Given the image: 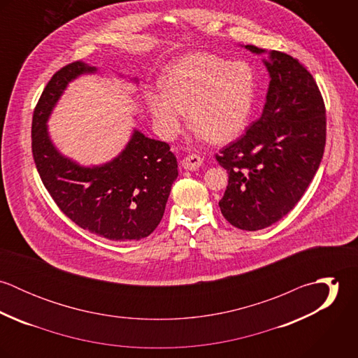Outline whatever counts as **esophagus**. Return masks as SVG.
<instances>
[{"label":"esophagus","instance_id":"1","mask_svg":"<svg viewBox=\"0 0 358 358\" xmlns=\"http://www.w3.org/2000/svg\"><path fill=\"white\" fill-rule=\"evenodd\" d=\"M201 164H203V158L197 154H190L180 161L182 168L187 169V171H196L201 166Z\"/></svg>","mask_w":358,"mask_h":358}]
</instances>
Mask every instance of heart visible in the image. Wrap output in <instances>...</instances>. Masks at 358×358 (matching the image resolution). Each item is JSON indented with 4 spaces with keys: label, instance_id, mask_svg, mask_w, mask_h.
Segmentation results:
<instances>
[{
    "label": "heart",
    "instance_id": "b5f03b06",
    "mask_svg": "<svg viewBox=\"0 0 358 358\" xmlns=\"http://www.w3.org/2000/svg\"><path fill=\"white\" fill-rule=\"evenodd\" d=\"M159 87L161 92L148 91L145 101L157 135L168 142L180 134L185 113L197 138L231 142L245 129L255 102L250 66L204 52L172 63Z\"/></svg>",
    "mask_w": 358,
    "mask_h": 358
}]
</instances>
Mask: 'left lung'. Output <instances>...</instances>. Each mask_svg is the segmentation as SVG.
Instances as JSON below:
<instances>
[{
    "instance_id": "8db88e82",
    "label": "left lung",
    "mask_w": 358,
    "mask_h": 358,
    "mask_svg": "<svg viewBox=\"0 0 358 358\" xmlns=\"http://www.w3.org/2000/svg\"><path fill=\"white\" fill-rule=\"evenodd\" d=\"M262 55L270 83L262 115L247 134L216 154L229 172L219 206L224 219L256 231L284 217L305 194L322 159L325 106L306 67L284 52Z\"/></svg>"
}]
</instances>
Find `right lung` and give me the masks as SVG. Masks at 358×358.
<instances>
[{
  "label": "right lung",
  "instance_id": "add662e5",
  "mask_svg": "<svg viewBox=\"0 0 358 358\" xmlns=\"http://www.w3.org/2000/svg\"><path fill=\"white\" fill-rule=\"evenodd\" d=\"M98 69L74 62L53 74L36 106L31 149L53 201L80 227L113 241L142 240L162 219L178 161L169 146L134 129L122 152L101 165H81L52 142L48 120L71 81ZM138 84V78H132Z\"/></svg>",
  "mask_w": 358,
  "mask_h": 358
}]
</instances>
